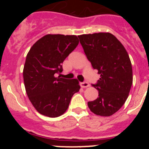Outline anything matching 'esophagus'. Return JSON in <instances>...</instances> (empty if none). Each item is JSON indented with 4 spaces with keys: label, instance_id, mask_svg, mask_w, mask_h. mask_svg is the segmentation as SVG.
Listing matches in <instances>:
<instances>
[{
    "label": "esophagus",
    "instance_id": "1",
    "mask_svg": "<svg viewBox=\"0 0 149 149\" xmlns=\"http://www.w3.org/2000/svg\"><path fill=\"white\" fill-rule=\"evenodd\" d=\"M80 85H81V87H83V88H86V87H89V84L87 82H82L80 84Z\"/></svg>",
    "mask_w": 149,
    "mask_h": 149
}]
</instances>
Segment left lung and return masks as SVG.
Segmentation results:
<instances>
[{"label": "left lung", "mask_w": 149, "mask_h": 149, "mask_svg": "<svg viewBox=\"0 0 149 149\" xmlns=\"http://www.w3.org/2000/svg\"><path fill=\"white\" fill-rule=\"evenodd\" d=\"M80 42L100 78L93 85L98 97L88 102L95 115L110 116L123 106L133 83L131 62L123 45L110 33L78 36Z\"/></svg>", "instance_id": "obj_1"}]
</instances>
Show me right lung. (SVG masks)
<instances>
[{
  "instance_id": "right-lung-1",
  "label": "right lung",
  "mask_w": 149,
  "mask_h": 149,
  "mask_svg": "<svg viewBox=\"0 0 149 149\" xmlns=\"http://www.w3.org/2000/svg\"><path fill=\"white\" fill-rule=\"evenodd\" d=\"M79 43L75 35L47 34L30 48L24 65L25 90L34 108L55 118L67 110L71 98L81 86L77 79L56 77L62 63Z\"/></svg>"
}]
</instances>
